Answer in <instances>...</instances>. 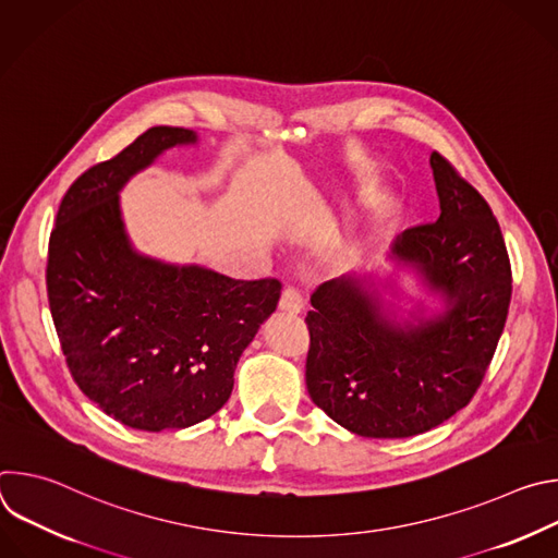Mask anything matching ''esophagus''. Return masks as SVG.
Wrapping results in <instances>:
<instances>
[{
	"mask_svg": "<svg viewBox=\"0 0 558 558\" xmlns=\"http://www.w3.org/2000/svg\"><path fill=\"white\" fill-rule=\"evenodd\" d=\"M280 308L287 313H300L304 308V300L295 287H284L280 295Z\"/></svg>",
	"mask_w": 558,
	"mask_h": 558,
	"instance_id": "esophagus-1",
	"label": "esophagus"
}]
</instances>
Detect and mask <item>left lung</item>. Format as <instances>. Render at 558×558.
<instances>
[{"instance_id": "obj_1", "label": "left lung", "mask_w": 558, "mask_h": 558, "mask_svg": "<svg viewBox=\"0 0 558 558\" xmlns=\"http://www.w3.org/2000/svg\"><path fill=\"white\" fill-rule=\"evenodd\" d=\"M430 168L441 214L397 235L388 258L444 308L402 317L357 274L311 295L308 395L362 437L404 439L450 420L480 388L506 327L512 271L499 222L439 151Z\"/></svg>"}]
</instances>
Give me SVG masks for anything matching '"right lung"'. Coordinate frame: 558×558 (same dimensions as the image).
<instances>
[{"label": "right lung", "instance_id": "right-lung-1", "mask_svg": "<svg viewBox=\"0 0 558 558\" xmlns=\"http://www.w3.org/2000/svg\"><path fill=\"white\" fill-rule=\"evenodd\" d=\"M198 134L156 125L65 192L48 245V302L76 386L147 433L194 426L225 407L233 371L276 311L280 282L235 280L132 247L121 190Z\"/></svg>", "mask_w": 558, "mask_h": 558}]
</instances>
